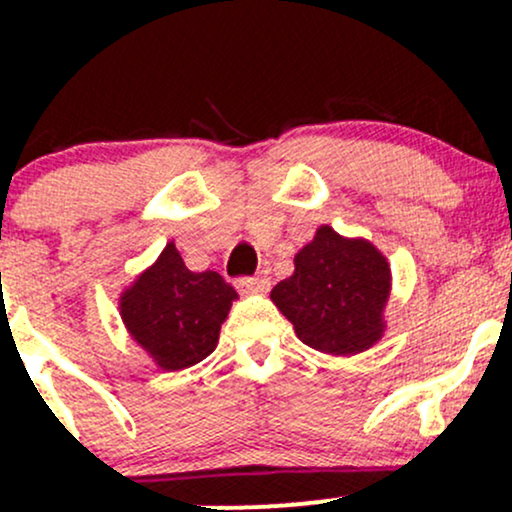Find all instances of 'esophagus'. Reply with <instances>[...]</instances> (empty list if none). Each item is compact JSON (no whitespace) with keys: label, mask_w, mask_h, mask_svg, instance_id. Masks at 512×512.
<instances>
[{"label":"esophagus","mask_w":512,"mask_h":512,"mask_svg":"<svg viewBox=\"0 0 512 512\" xmlns=\"http://www.w3.org/2000/svg\"><path fill=\"white\" fill-rule=\"evenodd\" d=\"M240 293H267L269 291V279L267 276H245V279L236 281Z\"/></svg>","instance_id":"1"}]
</instances>
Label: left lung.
<instances>
[{"instance_id": "left-lung-1", "label": "left lung", "mask_w": 512, "mask_h": 512, "mask_svg": "<svg viewBox=\"0 0 512 512\" xmlns=\"http://www.w3.org/2000/svg\"><path fill=\"white\" fill-rule=\"evenodd\" d=\"M293 267L269 298L303 344L322 354L354 356L383 339L392 272L370 240L320 226L296 252Z\"/></svg>"}]
</instances>
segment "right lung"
Wrapping results in <instances>:
<instances>
[{
	"label": "right lung",
	"instance_id": "1",
	"mask_svg": "<svg viewBox=\"0 0 512 512\" xmlns=\"http://www.w3.org/2000/svg\"><path fill=\"white\" fill-rule=\"evenodd\" d=\"M238 298L219 272H190L170 240L154 264L120 293L129 337L161 370L175 373L204 361Z\"/></svg>",
	"mask_w": 512,
	"mask_h": 512
}]
</instances>
